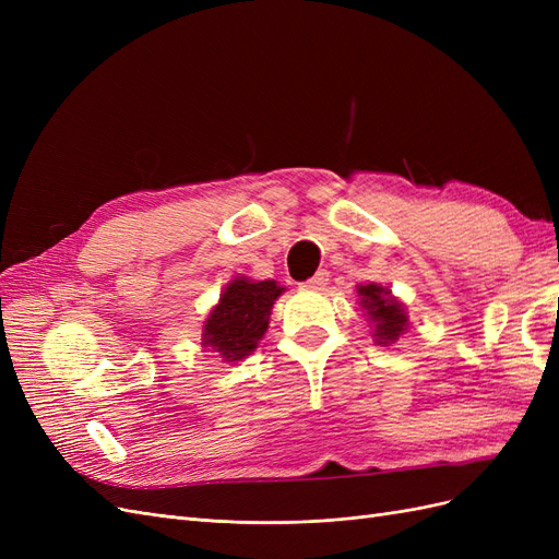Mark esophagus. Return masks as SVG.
<instances>
[{
    "mask_svg": "<svg viewBox=\"0 0 559 559\" xmlns=\"http://www.w3.org/2000/svg\"><path fill=\"white\" fill-rule=\"evenodd\" d=\"M329 284V273L326 270H319L314 277H310L308 282H302V289H310V292H321L324 286Z\"/></svg>",
    "mask_w": 559,
    "mask_h": 559,
    "instance_id": "34e87169",
    "label": "esophagus"
}]
</instances>
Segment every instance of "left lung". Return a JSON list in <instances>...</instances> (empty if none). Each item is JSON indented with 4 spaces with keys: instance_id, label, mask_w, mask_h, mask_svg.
Segmentation results:
<instances>
[{
    "instance_id": "left-lung-1",
    "label": "left lung",
    "mask_w": 559,
    "mask_h": 559,
    "mask_svg": "<svg viewBox=\"0 0 559 559\" xmlns=\"http://www.w3.org/2000/svg\"><path fill=\"white\" fill-rule=\"evenodd\" d=\"M359 302L366 310L368 319L376 326V341L378 345H392L399 341V335L408 329V314H405L403 302L392 296V292L384 286L370 282L359 284Z\"/></svg>"
}]
</instances>
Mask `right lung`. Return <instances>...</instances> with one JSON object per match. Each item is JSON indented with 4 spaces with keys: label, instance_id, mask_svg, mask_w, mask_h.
<instances>
[{
    "label": "right lung",
    "instance_id": "1",
    "mask_svg": "<svg viewBox=\"0 0 559 559\" xmlns=\"http://www.w3.org/2000/svg\"><path fill=\"white\" fill-rule=\"evenodd\" d=\"M282 292L284 286L275 280L235 277L205 321L202 345L214 349L224 361L249 357L267 331L270 312Z\"/></svg>",
    "mask_w": 559,
    "mask_h": 559
}]
</instances>
